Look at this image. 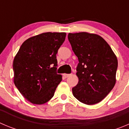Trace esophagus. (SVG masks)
I'll list each match as a JSON object with an SVG mask.
<instances>
[{
  "mask_svg": "<svg viewBox=\"0 0 129 129\" xmlns=\"http://www.w3.org/2000/svg\"><path fill=\"white\" fill-rule=\"evenodd\" d=\"M63 77H64L65 78H68V77L70 76L71 74H63Z\"/></svg>",
  "mask_w": 129,
  "mask_h": 129,
  "instance_id": "esophagus-1",
  "label": "esophagus"
}]
</instances>
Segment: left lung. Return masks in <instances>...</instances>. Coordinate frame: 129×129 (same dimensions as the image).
<instances>
[{
	"label": "left lung",
	"mask_w": 129,
	"mask_h": 129,
	"mask_svg": "<svg viewBox=\"0 0 129 129\" xmlns=\"http://www.w3.org/2000/svg\"><path fill=\"white\" fill-rule=\"evenodd\" d=\"M68 39L78 58V85L73 95L81 103L92 105L103 101L116 83L118 60L100 36L88 32L69 33Z\"/></svg>",
	"instance_id": "8db88e82"
}]
</instances>
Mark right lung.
<instances>
[{
  "mask_svg": "<svg viewBox=\"0 0 129 129\" xmlns=\"http://www.w3.org/2000/svg\"><path fill=\"white\" fill-rule=\"evenodd\" d=\"M66 36L65 32H45L30 37L14 57V83L32 104H43L50 101L62 81V76L56 71V55Z\"/></svg>",
  "mask_w": 129,
  "mask_h": 129,
  "instance_id": "obj_1",
  "label": "right lung"
}]
</instances>
